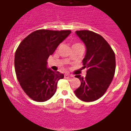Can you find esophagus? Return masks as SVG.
Returning a JSON list of instances; mask_svg holds the SVG:
<instances>
[{
	"mask_svg": "<svg viewBox=\"0 0 131 131\" xmlns=\"http://www.w3.org/2000/svg\"><path fill=\"white\" fill-rule=\"evenodd\" d=\"M73 77H74V76H73V75H71V74H65V78H73Z\"/></svg>",
	"mask_w": 131,
	"mask_h": 131,
	"instance_id": "esophagus-1",
	"label": "esophagus"
}]
</instances>
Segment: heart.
Segmentation results:
<instances>
[{
  "mask_svg": "<svg viewBox=\"0 0 131 131\" xmlns=\"http://www.w3.org/2000/svg\"><path fill=\"white\" fill-rule=\"evenodd\" d=\"M74 45H82V44H80V43H75Z\"/></svg>",
  "mask_w": 131,
  "mask_h": 131,
  "instance_id": "1",
  "label": "heart"
}]
</instances>
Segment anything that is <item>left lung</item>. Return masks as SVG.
I'll use <instances>...</instances> for the list:
<instances>
[{
	"label": "left lung",
	"instance_id": "8db88e82",
	"mask_svg": "<svg viewBox=\"0 0 131 131\" xmlns=\"http://www.w3.org/2000/svg\"><path fill=\"white\" fill-rule=\"evenodd\" d=\"M76 33L86 47L82 64L87 70L85 77L75 76L81 84L74 93L82 101H94L105 94L112 81L116 70L115 53L100 34L89 30Z\"/></svg>",
	"mask_w": 131,
	"mask_h": 131
}]
</instances>
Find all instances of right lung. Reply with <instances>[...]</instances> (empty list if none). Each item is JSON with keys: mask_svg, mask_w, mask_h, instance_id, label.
Wrapping results in <instances>:
<instances>
[{"mask_svg": "<svg viewBox=\"0 0 131 131\" xmlns=\"http://www.w3.org/2000/svg\"><path fill=\"white\" fill-rule=\"evenodd\" d=\"M71 30H38L26 36L17 49L15 70L21 87L32 100L44 102L55 93L64 77L47 68V59Z\"/></svg>", "mask_w": 131, "mask_h": 131, "instance_id": "add662e5", "label": "right lung"}]
</instances>
